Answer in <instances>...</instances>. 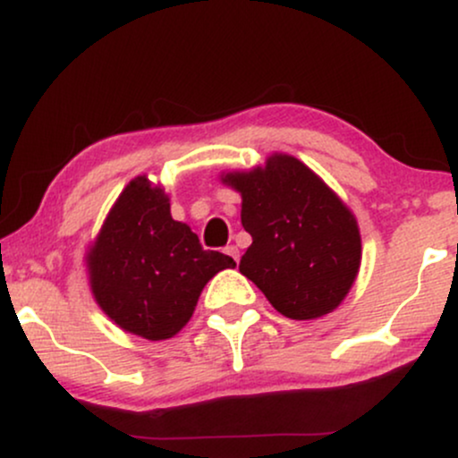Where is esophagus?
Instances as JSON below:
<instances>
[{
  "instance_id": "34e87169",
  "label": "esophagus",
  "mask_w": 458,
  "mask_h": 458,
  "mask_svg": "<svg viewBox=\"0 0 458 458\" xmlns=\"http://www.w3.org/2000/svg\"><path fill=\"white\" fill-rule=\"evenodd\" d=\"M225 254H228L230 256V259H233L234 262H239V247H236V245H228V247H225Z\"/></svg>"
}]
</instances>
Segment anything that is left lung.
I'll return each instance as SVG.
<instances>
[{
    "label": "left lung",
    "instance_id": "8db88e82",
    "mask_svg": "<svg viewBox=\"0 0 458 458\" xmlns=\"http://www.w3.org/2000/svg\"><path fill=\"white\" fill-rule=\"evenodd\" d=\"M222 181L243 198L241 224L251 234L239 271L277 312L295 320L329 314L353 286L361 239L353 213L291 155Z\"/></svg>",
    "mask_w": 458,
    "mask_h": 458
}]
</instances>
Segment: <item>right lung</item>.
<instances>
[{"instance_id": "obj_1", "label": "right lung", "mask_w": 458, "mask_h": 458, "mask_svg": "<svg viewBox=\"0 0 458 458\" xmlns=\"http://www.w3.org/2000/svg\"><path fill=\"white\" fill-rule=\"evenodd\" d=\"M86 260L103 312L146 340L176 335L207 282L234 267L222 251L202 250L198 234L172 219L170 198L146 176L133 178L115 199Z\"/></svg>"}]
</instances>
